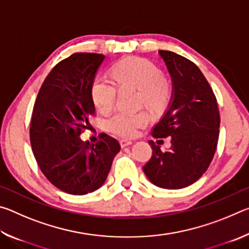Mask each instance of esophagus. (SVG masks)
<instances>
[{"instance_id":"1","label":"esophagus","mask_w":249,"mask_h":249,"mask_svg":"<svg viewBox=\"0 0 249 249\" xmlns=\"http://www.w3.org/2000/svg\"><path fill=\"white\" fill-rule=\"evenodd\" d=\"M120 144L122 147H126V146H129L133 144L132 141H127V140H121L120 141Z\"/></svg>"}]
</instances>
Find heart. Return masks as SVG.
<instances>
[{
	"mask_svg": "<svg viewBox=\"0 0 249 249\" xmlns=\"http://www.w3.org/2000/svg\"><path fill=\"white\" fill-rule=\"evenodd\" d=\"M112 75L121 90H140V105H146L150 111L161 112L171 102L174 90L170 81L163 77L157 66L148 60L124 59L113 67ZM117 94L119 90L114 82L105 78L95 80L91 89L92 101L103 114H108L114 109ZM148 123L149 114L146 111L119 112L109 119L107 127L119 136L132 138Z\"/></svg>",
	"mask_w": 249,
	"mask_h": 249,
	"instance_id": "1",
	"label": "heart"
}]
</instances>
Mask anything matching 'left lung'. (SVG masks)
<instances>
[{
	"label": "left lung",
	"mask_w": 249,
	"mask_h": 249,
	"mask_svg": "<svg viewBox=\"0 0 249 249\" xmlns=\"http://www.w3.org/2000/svg\"><path fill=\"white\" fill-rule=\"evenodd\" d=\"M158 53L169 70L174 95L169 109L151 134L155 138L169 137L171 146L163 151L150 141L153 156L142 169L157 187L182 189L199 180L212 161L220 113L209 82L192 61L168 50Z\"/></svg>",
	"instance_id": "left-lung-1"
}]
</instances>
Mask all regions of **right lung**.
<instances>
[{
    "label": "right lung",
    "instance_id": "right-lung-1",
    "mask_svg": "<svg viewBox=\"0 0 249 249\" xmlns=\"http://www.w3.org/2000/svg\"><path fill=\"white\" fill-rule=\"evenodd\" d=\"M104 54L75 53L53 67L34 104L31 144L40 170L54 187L83 196L104 183L120 142L105 133L90 144L81 135L95 116L91 89Z\"/></svg>",
    "mask_w": 249,
    "mask_h": 249
}]
</instances>
